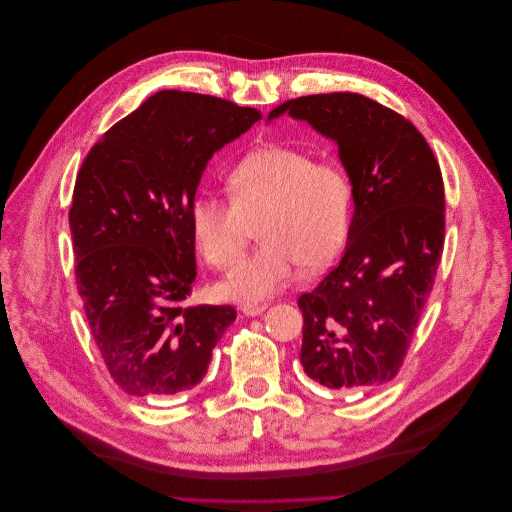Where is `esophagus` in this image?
<instances>
[{"label":"esophagus","mask_w":512,"mask_h":512,"mask_svg":"<svg viewBox=\"0 0 512 512\" xmlns=\"http://www.w3.org/2000/svg\"><path fill=\"white\" fill-rule=\"evenodd\" d=\"M266 309H268V302H244V304L240 306V311H242L246 317L262 315Z\"/></svg>","instance_id":"obj_1"}]
</instances>
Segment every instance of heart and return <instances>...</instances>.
Returning a JSON list of instances; mask_svg holds the SVG:
<instances>
[{"mask_svg": "<svg viewBox=\"0 0 512 512\" xmlns=\"http://www.w3.org/2000/svg\"><path fill=\"white\" fill-rule=\"evenodd\" d=\"M228 189L230 199L195 197L191 234L203 258L230 270L260 222L264 246L224 282L222 292L230 298H266L288 286L298 266L311 272L329 266L347 242L353 185L335 161H315L309 151L288 145H266L230 171Z\"/></svg>", "mask_w": 512, "mask_h": 512, "instance_id": "1", "label": "heart"}]
</instances>
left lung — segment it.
<instances>
[{
    "label": "left lung",
    "instance_id": "8db88e82",
    "mask_svg": "<svg viewBox=\"0 0 512 512\" xmlns=\"http://www.w3.org/2000/svg\"><path fill=\"white\" fill-rule=\"evenodd\" d=\"M339 147L355 214L341 262L298 296L304 373L335 391L391 381L434 288L444 248V181L422 133L357 92L282 102Z\"/></svg>",
    "mask_w": 512,
    "mask_h": 512
}]
</instances>
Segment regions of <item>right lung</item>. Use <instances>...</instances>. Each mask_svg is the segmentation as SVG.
Masks as SVG:
<instances>
[{"instance_id":"add662e5","label":"right lung","mask_w":512,"mask_h":512,"mask_svg":"<svg viewBox=\"0 0 512 512\" xmlns=\"http://www.w3.org/2000/svg\"><path fill=\"white\" fill-rule=\"evenodd\" d=\"M262 115L161 90L86 155L68 214L90 333L129 395H175L208 373L234 306H187L195 280L191 203L216 151Z\"/></svg>"}]
</instances>
